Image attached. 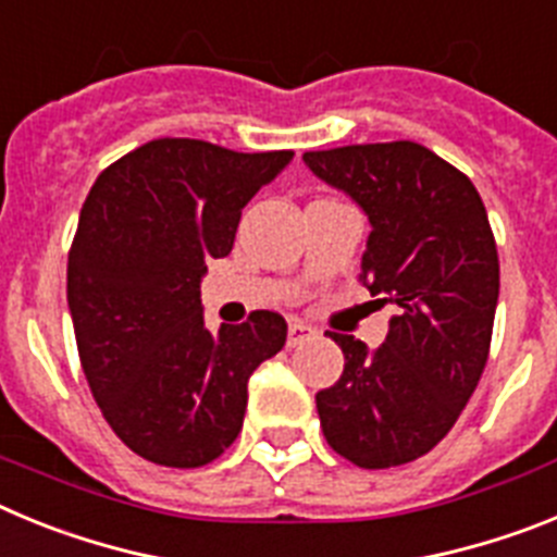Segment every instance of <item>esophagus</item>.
Wrapping results in <instances>:
<instances>
[{"instance_id":"obj_1","label":"esophagus","mask_w":557,"mask_h":557,"mask_svg":"<svg viewBox=\"0 0 557 557\" xmlns=\"http://www.w3.org/2000/svg\"><path fill=\"white\" fill-rule=\"evenodd\" d=\"M314 329L309 326V323L304 321H293L289 323V334H287V346L295 348V346H301V343H307V339L314 337Z\"/></svg>"}]
</instances>
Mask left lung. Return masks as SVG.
Masks as SVG:
<instances>
[{"label":"left lung","mask_w":557,"mask_h":557,"mask_svg":"<svg viewBox=\"0 0 557 557\" xmlns=\"http://www.w3.org/2000/svg\"><path fill=\"white\" fill-rule=\"evenodd\" d=\"M304 161L368 214L359 278L398 309L376 351L329 332L346 366L314 396L323 435L359 469L401 466L444 441L488 362L494 231L474 184L416 141L312 150Z\"/></svg>","instance_id":"left-lung-1"}]
</instances>
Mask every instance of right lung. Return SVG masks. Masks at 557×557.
<instances>
[{
    "instance_id": "add662e5",
    "label": "right lung",
    "mask_w": 557,
    "mask_h": 557,
    "mask_svg": "<svg viewBox=\"0 0 557 557\" xmlns=\"http://www.w3.org/2000/svg\"><path fill=\"white\" fill-rule=\"evenodd\" d=\"M293 150L156 139L100 172L69 250L83 373L122 444L170 469L218 460L243 430L248 379L287 339L259 309L209 332L200 278L234 248L243 209Z\"/></svg>"
}]
</instances>
